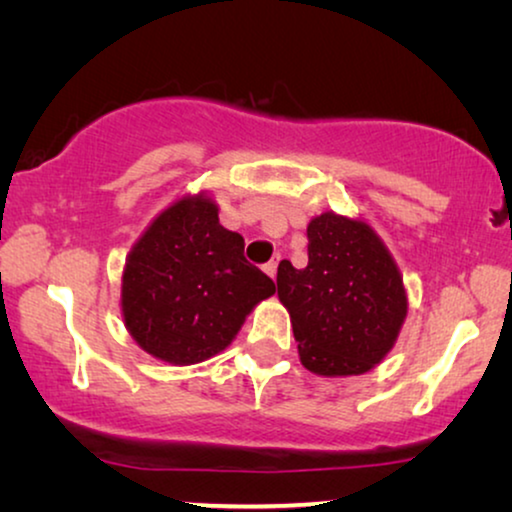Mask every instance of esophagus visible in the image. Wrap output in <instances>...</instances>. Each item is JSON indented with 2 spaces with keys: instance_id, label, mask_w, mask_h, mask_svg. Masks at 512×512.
Instances as JSON below:
<instances>
[{
  "instance_id": "obj_1",
  "label": "esophagus",
  "mask_w": 512,
  "mask_h": 512,
  "mask_svg": "<svg viewBox=\"0 0 512 512\" xmlns=\"http://www.w3.org/2000/svg\"><path fill=\"white\" fill-rule=\"evenodd\" d=\"M277 263H279V256L275 258V261H270L268 265H263V270H265V275H268L270 279H275V275H277Z\"/></svg>"
}]
</instances>
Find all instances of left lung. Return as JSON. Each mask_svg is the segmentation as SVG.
<instances>
[{
  "mask_svg": "<svg viewBox=\"0 0 512 512\" xmlns=\"http://www.w3.org/2000/svg\"><path fill=\"white\" fill-rule=\"evenodd\" d=\"M307 265L282 261L277 296L289 310L300 363L314 375L373 370L396 345L408 293L394 256L366 221L335 212L307 226Z\"/></svg>",
  "mask_w": 512,
  "mask_h": 512,
  "instance_id": "8db88e82",
  "label": "left lung"
}]
</instances>
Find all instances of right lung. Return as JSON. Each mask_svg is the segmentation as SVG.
I'll return each mask as SVG.
<instances>
[{"label":"right lung","mask_w":512,"mask_h":512,"mask_svg":"<svg viewBox=\"0 0 512 512\" xmlns=\"http://www.w3.org/2000/svg\"><path fill=\"white\" fill-rule=\"evenodd\" d=\"M275 282L244 258L242 235L219 223L212 195L186 193L132 244L121 314L153 359L191 366L223 352Z\"/></svg>","instance_id":"add662e5"}]
</instances>
